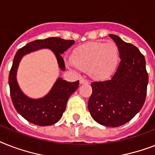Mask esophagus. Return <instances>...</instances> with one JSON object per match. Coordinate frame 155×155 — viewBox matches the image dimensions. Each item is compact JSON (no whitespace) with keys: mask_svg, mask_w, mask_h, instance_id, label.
I'll return each mask as SVG.
<instances>
[{"mask_svg":"<svg viewBox=\"0 0 155 155\" xmlns=\"http://www.w3.org/2000/svg\"><path fill=\"white\" fill-rule=\"evenodd\" d=\"M80 84H88V81L87 80H84V79H83L81 78L80 80Z\"/></svg>","mask_w":155,"mask_h":155,"instance_id":"esophagus-1","label":"esophagus"}]
</instances>
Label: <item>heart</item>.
<instances>
[{
    "instance_id": "b5f03b06",
    "label": "heart",
    "mask_w": 155,
    "mask_h": 155,
    "mask_svg": "<svg viewBox=\"0 0 155 155\" xmlns=\"http://www.w3.org/2000/svg\"><path fill=\"white\" fill-rule=\"evenodd\" d=\"M71 63L83 71H88L96 80H106L114 74L120 60V52L114 42H89L75 48L71 56Z\"/></svg>"
}]
</instances>
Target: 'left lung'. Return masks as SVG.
I'll return each mask as SVG.
<instances>
[{"instance_id": "left-lung-1", "label": "left lung", "mask_w": 155, "mask_h": 155, "mask_svg": "<svg viewBox=\"0 0 155 155\" xmlns=\"http://www.w3.org/2000/svg\"><path fill=\"white\" fill-rule=\"evenodd\" d=\"M120 52V62L110 80L91 84L92 94L87 103L92 117L108 127L130 121L144 104L148 74L146 59L137 47L109 35Z\"/></svg>"}]
</instances>
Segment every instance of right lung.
I'll return each mask as SVG.
<instances>
[{"label": "right lung", "mask_w": 155, "mask_h": 155, "mask_svg": "<svg viewBox=\"0 0 155 155\" xmlns=\"http://www.w3.org/2000/svg\"><path fill=\"white\" fill-rule=\"evenodd\" d=\"M74 43V40H64L56 37L48 38L29 42L16 53L8 75L10 96L16 110L28 121L40 126L51 125L58 122L65 111L69 97L79 87V80L71 83L58 78L51 89L45 97L39 99H32L23 93L17 81V71L20 61L27 54L47 48L54 54L59 68L65 71V64L61 54Z\"/></svg>", "instance_id": "right-lung-1"}]
</instances>
